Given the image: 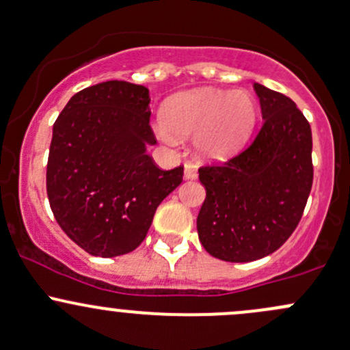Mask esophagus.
I'll return each mask as SVG.
<instances>
[{"instance_id":"esophagus-1","label":"esophagus","mask_w":350,"mask_h":350,"mask_svg":"<svg viewBox=\"0 0 350 350\" xmlns=\"http://www.w3.org/2000/svg\"><path fill=\"white\" fill-rule=\"evenodd\" d=\"M183 176H185V180L197 178V167H195L191 161H187L185 163V172H183Z\"/></svg>"}]
</instances>
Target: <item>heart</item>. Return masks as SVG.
<instances>
[{"label":"heart","mask_w":350,"mask_h":350,"mask_svg":"<svg viewBox=\"0 0 350 350\" xmlns=\"http://www.w3.org/2000/svg\"><path fill=\"white\" fill-rule=\"evenodd\" d=\"M257 122V103L243 90L202 88L175 96L159 120L157 131L167 144L195 135L204 159L225 160L242 148Z\"/></svg>","instance_id":"heart-1"}]
</instances>
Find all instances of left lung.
<instances>
[{
	"label": "left lung",
	"mask_w": 350,
	"mask_h": 350,
	"mask_svg": "<svg viewBox=\"0 0 350 350\" xmlns=\"http://www.w3.org/2000/svg\"><path fill=\"white\" fill-rule=\"evenodd\" d=\"M264 125L243 152L198 168L206 197L197 217L204 249L225 262H252L280 249L309 198L312 131L288 96L254 85Z\"/></svg>",
	"instance_id": "left-lung-1"
}]
</instances>
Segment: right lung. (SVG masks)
<instances>
[{
	"mask_svg": "<svg viewBox=\"0 0 350 350\" xmlns=\"http://www.w3.org/2000/svg\"><path fill=\"white\" fill-rule=\"evenodd\" d=\"M148 88L103 81L70 98L56 118L46 165V193L62 230L96 257L135 250L157 206L182 183L183 167L161 170L146 146Z\"/></svg>",
	"mask_w": 350,
	"mask_h": 350,
	"instance_id": "1",
	"label": "right lung"
}]
</instances>
